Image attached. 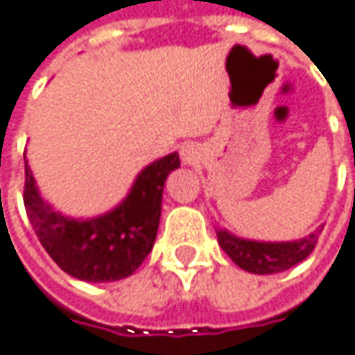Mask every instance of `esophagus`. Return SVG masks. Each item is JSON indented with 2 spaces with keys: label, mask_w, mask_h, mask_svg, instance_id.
I'll return each instance as SVG.
<instances>
[{
  "label": "esophagus",
  "mask_w": 355,
  "mask_h": 355,
  "mask_svg": "<svg viewBox=\"0 0 355 355\" xmlns=\"http://www.w3.org/2000/svg\"><path fill=\"white\" fill-rule=\"evenodd\" d=\"M180 154H182V160H184V162H191V160H193V150H191V148H182Z\"/></svg>",
  "instance_id": "esophagus-1"
}]
</instances>
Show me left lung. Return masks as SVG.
Masks as SVG:
<instances>
[{"instance_id": "8db88e82", "label": "left lung", "mask_w": 355, "mask_h": 355, "mask_svg": "<svg viewBox=\"0 0 355 355\" xmlns=\"http://www.w3.org/2000/svg\"><path fill=\"white\" fill-rule=\"evenodd\" d=\"M323 230V227H321ZM321 230L297 242H250L232 236L225 230H217V242L223 252L243 270L254 274H274L293 268L303 262L315 250Z\"/></svg>"}]
</instances>
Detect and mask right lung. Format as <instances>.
<instances>
[{
  "label": "right lung",
  "mask_w": 355,
  "mask_h": 355,
  "mask_svg": "<svg viewBox=\"0 0 355 355\" xmlns=\"http://www.w3.org/2000/svg\"><path fill=\"white\" fill-rule=\"evenodd\" d=\"M178 166L177 152L156 160L138 175L119 207L89 221H75L40 199L26 162V213L60 270L89 282L121 280L136 272L150 254L160 223L164 180Z\"/></svg>",
  "instance_id": "add662e5"
}]
</instances>
